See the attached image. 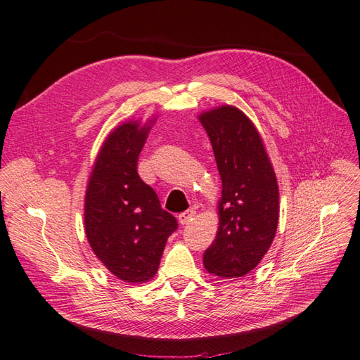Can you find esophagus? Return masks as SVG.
<instances>
[{
	"label": "esophagus",
	"mask_w": 360,
	"mask_h": 360,
	"mask_svg": "<svg viewBox=\"0 0 360 360\" xmlns=\"http://www.w3.org/2000/svg\"><path fill=\"white\" fill-rule=\"evenodd\" d=\"M194 215H195V211H194V210H188V211H185V212L179 214V217H178L179 224H181V226L190 224V223L193 221V219H194Z\"/></svg>",
	"instance_id": "esophagus-1"
}]
</instances>
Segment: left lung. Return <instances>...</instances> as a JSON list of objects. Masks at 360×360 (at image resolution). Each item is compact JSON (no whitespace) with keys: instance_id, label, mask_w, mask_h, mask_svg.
I'll list each match as a JSON object with an SVG mask.
<instances>
[{"instance_id":"left-lung-1","label":"left lung","mask_w":360,"mask_h":360,"mask_svg":"<svg viewBox=\"0 0 360 360\" xmlns=\"http://www.w3.org/2000/svg\"><path fill=\"white\" fill-rule=\"evenodd\" d=\"M212 143L223 190L217 238L203 254L207 272L247 275L271 248L280 218V193L262 137L245 113L221 106L199 117Z\"/></svg>"}]
</instances>
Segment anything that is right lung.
<instances>
[{
    "instance_id": "right-lung-1",
    "label": "right lung",
    "mask_w": 360,
    "mask_h": 360,
    "mask_svg": "<svg viewBox=\"0 0 360 360\" xmlns=\"http://www.w3.org/2000/svg\"><path fill=\"white\" fill-rule=\"evenodd\" d=\"M150 121L124 122L104 141L85 195V233L97 259L125 283H146L160 266L176 218L137 173Z\"/></svg>"
}]
</instances>
